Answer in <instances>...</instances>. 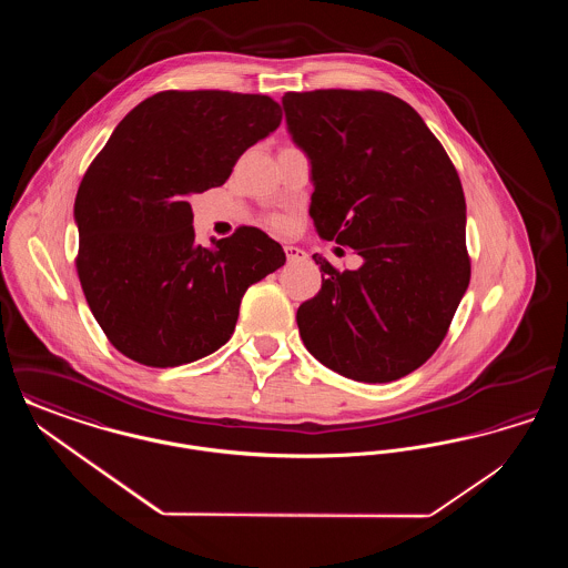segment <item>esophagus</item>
I'll return each instance as SVG.
<instances>
[{
  "mask_svg": "<svg viewBox=\"0 0 568 568\" xmlns=\"http://www.w3.org/2000/svg\"><path fill=\"white\" fill-rule=\"evenodd\" d=\"M285 255H287V262H290V264H294V262H304V260L308 257L300 246H294V244H287V246H285Z\"/></svg>",
  "mask_w": 568,
  "mask_h": 568,
  "instance_id": "34e87169",
  "label": "esophagus"
}]
</instances>
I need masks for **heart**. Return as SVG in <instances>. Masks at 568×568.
<instances>
[{
  "label": "heart",
  "mask_w": 568,
  "mask_h": 568,
  "mask_svg": "<svg viewBox=\"0 0 568 568\" xmlns=\"http://www.w3.org/2000/svg\"><path fill=\"white\" fill-rule=\"evenodd\" d=\"M272 225H274V227H285L287 223H285L283 219H272Z\"/></svg>",
  "instance_id": "obj_1"
}]
</instances>
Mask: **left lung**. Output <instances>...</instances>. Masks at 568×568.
Masks as SVG:
<instances>
[{"instance_id":"8db88e82","label":"left lung","mask_w":568,"mask_h":568,"mask_svg":"<svg viewBox=\"0 0 568 568\" xmlns=\"http://www.w3.org/2000/svg\"><path fill=\"white\" fill-rule=\"evenodd\" d=\"M283 110L311 163L317 234L364 260L347 272L315 260L322 290L297 308L302 343L343 377H405L436 352L470 281L458 172L424 119L389 93H285Z\"/></svg>"}]
</instances>
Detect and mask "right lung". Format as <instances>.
Returning <instances> with one entry per match:
<instances>
[{"mask_svg":"<svg viewBox=\"0 0 568 568\" xmlns=\"http://www.w3.org/2000/svg\"><path fill=\"white\" fill-rule=\"evenodd\" d=\"M268 95L162 91L140 102L89 165L74 202L79 278L110 343L172 368L225 345L248 285L285 264L255 227L195 243L190 197L223 185L281 125Z\"/></svg>","mask_w":568,"mask_h":568,"instance_id":"add662e5","label":"right lung"}]
</instances>
